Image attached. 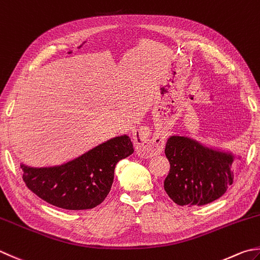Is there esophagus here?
Listing matches in <instances>:
<instances>
[{"label":"esophagus","instance_id":"esophagus-1","mask_svg":"<svg viewBox=\"0 0 260 260\" xmlns=\"http://www.w3.org/2000/svg\"><path fill=\"white\" fill-rule=\"evenodd\" d=\"M134 143L136 153L139 156L149 159L162 153L165 146V141L162 137H150V131L145 127L136 129L134 132Z\"/></svg>","mask_w":260,"mask_h":260}]
</instances>
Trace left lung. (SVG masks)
<instances>
[{"label": "left lung", "mask_w": 260, "mask_h": 260, "mask_svg": "<svg viewBox=\"0 0 260 260\" xmlns=\"http://www.w3.org/2000/svg\"><path fill=\"white\" fill-rule=\"evenodd\" d=\"M165 153L170 162L165 190L178 205H206L224 195L232 185L231 154L206 149L181 136L167 141Z\"/></svg>", "instance_id": "1"}]
</instances>
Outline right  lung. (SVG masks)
<instances>
[{"mask_svg":"<svg viewBox=\"0 0 260 260\" xmlns=\"http://www.w3.org/2000/svg\"><path fill=\"white\" fill-rule=\"evenodd\" d=\"M133 152L128 136L115 137L63 166L39 169L21 166L22 179L48 204L64 210H89L104 202L113 185L117 162Z\"/></svg>","mask_w":260,"mask_h":260,"instance_id":"right-lung-1","label":"right lung"}]
</instances>
